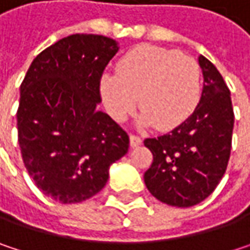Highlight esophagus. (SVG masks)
Segmentation results:
<instances>
[{"label":"esophagus","instance_id":"obj_1","mask_svg":"<svg viewBox=\"0 0 250 250\" xmlns=\"http://www.w3.org/2000/svg\"><path fill=\"white\" fill-rule=\"evenodd\" d=\"M142 145V139L136 134H130V146L131 147H137Z\"/></svg>","mask_w":250,"mask_h":250}]
</instances>
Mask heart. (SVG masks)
Returning <instances> with one entry per match:
<instances>
[{
  "label": "heart",
  "instance_id": "heart-1",
  "mask_svg": "<svg viewBox=\"0 0 250 250\" xmlns=\"http://www.w3.org/2000/svg\"><path fill=\"white\" fill-rule=\"evenodd\" d=\"M100 91L113 120H125L139 97L143 110L140 123L168 131L195 111L201 98V75L192 58L172 49L142 44L120 59L116 75L101 78Z\"/></svg>",
  "mask_w": 250,
  "mask_h": 250
}]
</instances>
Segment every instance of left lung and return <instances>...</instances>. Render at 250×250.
Returning a JSON list of instances; mask_svg holds the SVG:
<instances>
[{
    "label": "left lung",
    "instance_id": "left-lung-1",
    "mask_svg": "<svg viewBox=\"0 0 250 250\" xmlns=\"http://www.w3.org/2000/svg\"><path fill=\"white\" fill-rule=\"evenodd\" d=\"M204 86L195 111L172 131L146 139L153 161L145 172L149 192L175 207H191L206 200L226 172L234 113L230 91L217 68L198 58Z\"/></svg>",
    "mask_w": 250,
    "mask_h": 250
}]
</instances>
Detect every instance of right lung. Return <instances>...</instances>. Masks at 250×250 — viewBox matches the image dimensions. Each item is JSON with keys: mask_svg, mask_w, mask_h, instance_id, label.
<instances>
[{"mask_svg": "<svg viewBox=\"0 0 250 250\" xmlns=\"http://www.w3.org/2000/svg\"><path fill=\"white\" fill-rule=\"evenodd\" d=\"M116 40L72 34L39 53L20 86L19 145L36 185L62 204L100 192L110 165L128 150V136L98 111L100 82L117 53Z\"/></svg>", "mask_w": 250, "mask_h": 250, "instance_id": "obj_1", "label": "right lung"}]
</instances>
